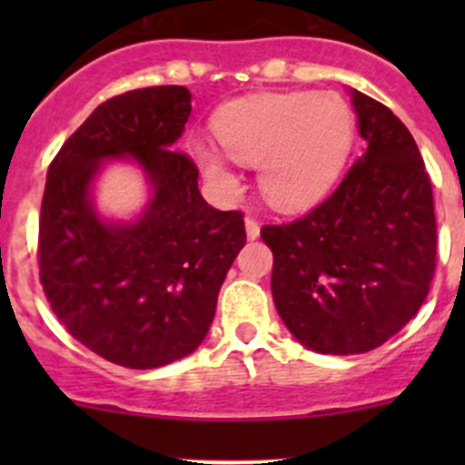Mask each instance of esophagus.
<instances>
[{
	"mask_svg": "<svg viewBox=\"0 0 465 465\" xmlns=\"http://www.w3.org/2000/svg\"><path fill=\"white\" fill-rule=\"evenodd\" d=\"M245 229H247V238H250V241H256V238L261 236L259 220L252 218V215H247V218H245Z\"/></svg>",
	"mask_w": 465,
	"mask_h": 465,
	"instance_id": "1",
	"label": "esophagus"
}]
</instances>
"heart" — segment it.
Instances as JSON below:
<instances>
[{
    "label": "heart",
    "instance_id": "b5f03b06",
    "mask_svg": "<svg viewBox=\"0 0 465 465\" xmlns=\"http://www.w3.org/2000/svg\"><path fill=\"white\" fill-rule=\"evenodd\" d=\"M215 134L233 159L259 163L262 193L283 209L320 203L340 177L353 143V112L335 92L256 94L215 114ZM211 180L232 184L229 159L195 145Z\"/></svg>",
    "mask_w": 465,
    "mask_h": 465
}]
</instances>
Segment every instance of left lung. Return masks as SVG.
<instances>
[{
    "instance_id": "1",
    "label": "left lung",
    "mask_w": 465,
    "mask_h": 465,
    "mask_svg": "<svg viewBox=\"0 0 465 465\" xmlns=\"http://www.w3.org/2000/svg\"><path fill=\"white\" fill-rule=\"evenodd\" d=\"M362 157L302 218L265 224L272 297L288 331L317 353H367L423 306L436 267L432 182L414 137L353 89Z\"/></svg>"
}]
</instances>
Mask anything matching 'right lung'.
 <instances>
[{
    "instance_id": "obj_1",
    "label": "right lung",
    "mask_w": 465,
    "mask_h": 465,
    "mask_svg": "<svg viewBox=\"0 0 465 465\" xmlns=\"http://www.w3.org/2000/svg\"><path fill=\"white\" fill-rule=\"evenodd\" d=\"M189 114L182 85L107 98L46 173L37 236L45 297L69 335L121 367L154 369L193 353L247 242L241 211L206 204L198 166L173 148ZM110 156H134L153 184L137 223L107 225L93 213L88 186Z\"/></svg>"
}]
</instances>
